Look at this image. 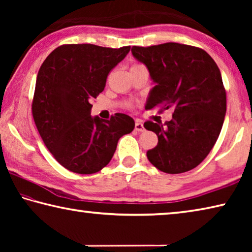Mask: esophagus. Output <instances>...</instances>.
Wrapping results in <instances>:
<instances>
[{"label":"esophagus","instance_id":"1","mask_svg":"<svg viewBox=\"0 0 252 252\" xmlns=\"http://www.w3.org/2000/svg\"><path fill=\"white\" fill-rule=\"evenodd\" d=\"M134 130L138 131V132H142L144 131V126L142 125V122L140 120H136L135 121V125H134Z\"/></svg>","mask_w":252,"mask_h":252}]
</instances>
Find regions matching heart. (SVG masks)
<instances>
[{
    "mask_svg": "<svg viewBox=\"0 0 252 252\" xmlns=\"http://www.w3.org/2000/svg\"><path fill=\"white\" fill-rule=\"evenodd\" d=\"M141 66H143V65L140 64V63H133L131 66V69H136V67H141ZM127 106H130V105H127Z\"/></svg>",
    "mask_w": 252,
    "mask_h": 252,
    "instance_id": "b5f03b06",
    "label": "heart"
}]
</instances>
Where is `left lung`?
I'll return each instance as SVG.
<instances>
[{"label": "left lung", "instance_id": "8db88e82", "mask_svg": "<svg viewBox=\"0 0 252 252\" xmlns=\"http://www.w3.org/2000/svg\"><path fill=\"white\" fill-rule=\"evenodd\" d=\"M131 51L157 83L146 109L173 110L164 125L144 122L158 135V144L147 152L149 161L165 173L192 170L211 151L223 125L227 95L218 65L204 50L173 42Z\"/></svg>", "mask_w": 252, "mask_h": 252}]
</instances>
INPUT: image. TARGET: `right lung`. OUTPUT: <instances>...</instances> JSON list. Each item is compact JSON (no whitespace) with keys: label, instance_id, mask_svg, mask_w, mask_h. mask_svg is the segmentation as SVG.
Wrapping results in <instances>:
<instances>
[{"label":"right lung","instance_id":"add662e5","mask_svg":"<svg viewBox=\"0 0 252 252\" xmlns=\"http://www.w3.org/2000/svg\"><path fill=\"white\" fill-rule=\"evenodd\" d=\"M94 44H63L44 60L36 78L32 116L42 140L62 167L80 174L103 169L119 139L134 129L133 119L116 113L92 118L93 99L104 90L110 71L129 53Z\"/></svg>","mask_w":252,"mask_h":252}]
</instances>
